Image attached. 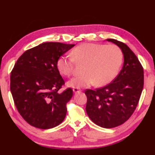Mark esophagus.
I'll return each mask as SVG.
<instances>
[{
    "instance_id": "obj_1",
    "label": "esophagus",
    "mask_w": 155,
    "mask_h": 155,
    "mask_svg": "<svg viewBox=\"0 0 155 155\" xmlns=\"http://www.w3.org/2000/svg\"><path fill=\"white\" fill-rule=\"evenodd\" d=\"M73 91H74V93H78V92H81V89L78 88V87H74L73 88Z\"/></svg>"
}]
</instances>
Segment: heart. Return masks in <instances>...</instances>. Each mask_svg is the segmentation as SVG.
<instances>
[{
	"label": "heart",
	"instance_id": "b5f03b06",
	"mask_svg": "<svg viewBox=\"0 0 155 155\" xmlns=\"http://www.w3.org/2000/svg\"><path fill=\"white\" fill-rule=\"evenodd\" d=\"M72 55L60 56L57 67L61 74L70 77L74 72L75 62L84 64L83 74L68 83L74 87H85L94 83L97 86L107 85L116 77L123 61L121 49L114 44H82L72 50Z\"/></svg>",
	"mask_w": 155,
	"mask_h": 155
}]
</instances>
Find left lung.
<instances>
[{"instance_id":"1","label":"left lung","mask_w":155,"mask_h":155,"mask_svg":"<svg viewBox=\"0 0 155 155\" xmlns=\"http://www.w3.org/2000/svg\"><path fill=\"white\" fill-rule=\"evenodd\" d=\"M124 54L122 69L113 82L96 90H87L86 112L91 121L106 128L127 121L137 107L143 87V68L127 44L114 39Z\"/></svg>"}]
</instances>
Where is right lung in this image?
<instances>
[{"label": "right lung", "instance_id": "1", "mask_svg": "<svg viewBox=\"0 0 155 155\" xmlns=\"http://www.w3.org/2000/svg\"><path fill=\"white\" fill-rule=\"evenodd\" d=\"M74 44L45 42L26 51L14 65L10 90L21 116L41 129L55 127L64 121L72 90L58 91L65 84L57 61Z\"/></svg>", "mask_w": 155, "mask_h": 155}]
</instances>
